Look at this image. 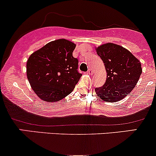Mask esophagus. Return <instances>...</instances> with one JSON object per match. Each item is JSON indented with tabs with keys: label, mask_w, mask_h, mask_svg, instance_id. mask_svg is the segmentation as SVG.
I'll return each instance as SVG.
<instances>
[{
	"label": "esophagus",
	"mask_w": 156,
	"mask_h": 156,
	"mask_svg": "<svg viewBox=\"0 0 156 156\" xmlns=\"http://www.w3.org/2000/svg\"><path fill=\"white\" fill-rule=\"evenodd\" d=\"M87 74H88V75H93V74H94V72H93L92 69H90L89 70L87 71Z\"/></svg>",
	"instance_id": "34e87169"
}]
</instances>
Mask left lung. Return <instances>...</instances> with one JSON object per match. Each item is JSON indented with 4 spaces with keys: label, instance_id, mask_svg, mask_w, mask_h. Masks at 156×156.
I'll return each mask as SVG.
<instances>
[{
    "label": "left lung",
    "instance_id": "obj_1",
    "mask_svg": "<svg viewBox=\"0 0 156 156\" xmlns=\"http://www.w3.org/2000/svg\"><path fill=\"white\" fill-rule=\"evenodd\" d=\"M95 49L107 73L106 83L95 88L96 94L105 102L120 101L137 84L142 73L141 62L128 50L115 44L106 43Z\"/></svg>",
    "mask_w": 156,
    "mask_h": 156
}]
</instances>
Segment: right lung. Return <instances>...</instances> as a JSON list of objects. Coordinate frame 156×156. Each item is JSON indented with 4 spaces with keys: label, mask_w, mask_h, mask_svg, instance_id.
<instances>
[{
    "label": "right lung",
    "mask_w": 156,
    "mask_h": 156,
    "mask_svg": "<svg viewBox=\"0 0 156 156\" xmlns=\"http://www.w3.org/2000/svg\"><path fill=\"white\" fill-rule=\"evenodd\" d=\"M76 44L66 39L47 44L30 55L26 75L31 89L42 100L56 103L68 96L78 82V60L72 56Z\"/></svg>",
    "instance_id": "right-lung-1"
}]
</instances>
